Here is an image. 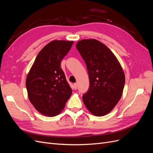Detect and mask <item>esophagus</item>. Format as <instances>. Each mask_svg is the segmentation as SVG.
Masks as SVG:
<instances>
[{
    "instance_id": "34e87169",
    "label": "esophagus",
    "mask_w": 153,
    "mask_h": 153,
    "mask_svg": "<svg viewBox=\"0 0 153 153\" xmlns=\"http://www.w3.org/2000/svg\"><path fill=\"white\" fill-rule=\"evenodd\" d=\"M73 86H74V88H75V89L76 90L77 89V84H76V83H75V84H74Z\"/></svg>"
}]
</instances>
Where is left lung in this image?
<instances>
[{"label": "left lung", "instance_id": "1", "mask_svg": "<svg viewBox=\"0 0 153 153\" xmlns=\"http://www.w3.org/2000/svg\"><path fill=\"white\" fill-rule=\"evenodd\" d=\"M76 48L86 64L90 85L82 97L87 110L95 116L110 113L121 99L125 75L117 57L95 39L78 41Z\"/></svg>", "mask_w": 153, "mask_h": 153}]
</instances>
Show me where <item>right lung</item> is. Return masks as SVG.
Segmentation results:
<instances>
[{"instance_id": "1", "label": "right lung", "mask_w": 153, "mask_h": 153, "mask_svg": "<svg viewBox=\"0 0 153 153\" xmlns=\"http://www.w3.org/2000/svg\"><path fill=\"white\" fill-rule=\"evenodd\" d=\"M73 43L53 40L45 45L27 76L26 88L30 103L46 116L54 117L61 113L72 94L61 62Z\"/></svg>"}]
</instances>
